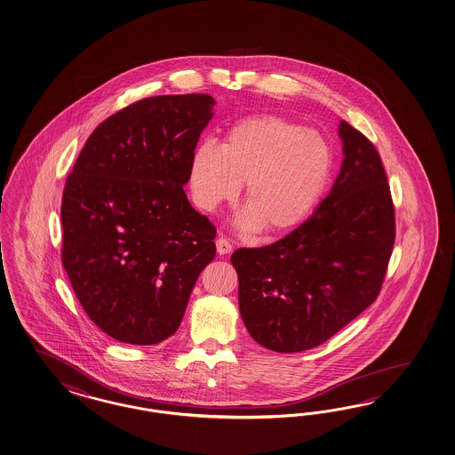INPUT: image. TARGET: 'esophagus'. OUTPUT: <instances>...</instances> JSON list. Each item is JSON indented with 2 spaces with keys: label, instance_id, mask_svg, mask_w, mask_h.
I'll list each match as a JSON object with an SVG mask.
<instances>
[{
  "label": "esophagus",
  "instance_id": "34e87169",
  "mask_svg": "<svg viewBox=\"0 0 455 455\" xmlns=\"http://www.w3.org/2000/svg\"><path fill=\"white\" fill-rule=\"evenodd\" d=\"M215 244H217V251H219V255H228V253L232 251V243H230L225 236H219Z\"/></svg>",
  "mask_w": 455,
  "mask_h": 455
}]
</instances>
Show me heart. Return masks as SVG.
<instances>
[{
    "label": "heart",
    "mask_w": 455,
    "mask_h": 455,
    "mask_svg": "<svg viewBox=\"0 0 455 455\" xmlns=\"http://www.w3.org/2000/svg\"><path fill=\"white\" fill-rule=\"evenodd\" d=\"M332 167L327 141L279 115H253L232 124L220 146L200 143L190 157L188 186L196 204L213 211L238 196L240 225L269 235L302 222L321 197Z\"/></svg>",
    "instance_id": "heart-1"
}]
</instances>
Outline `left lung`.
Masks as SVG:
<instances>
[{
  "mask_svg": "<svg viewBox=\"0 0 455 455\" xmlns=\"http://www.w3.org/2000/svg\"><path fill=\"white\" fill-rule=\"evenodd\" d=\"M344 163L329 196L275 243L240 248V314L267 350L296 354L327 342L377 300L395 244V205L377 148L347 122Z\"/></svg>",
  "mask_w": 455,
  "mask_h": 455,
  "instance_id": "1",
  "label": "left lung"
}]
</instances>
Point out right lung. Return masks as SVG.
I'll return each mask as SVG.
<instances>
[{"mask_svg":"<svg viewBox=\"0 0 455 455\" xmlns=\"http://www.w3.org/2000/svg\"><path fill=\"white\" fill-rule=\"evenodd\" d=\"M215 100L205 93L134 101L100 123L62 194V265L92 322L123 344L176 332L215 227L184 184Z\"/></svg>","mask_w":455,"mask_h":455,"instance_id":"obj_1","label":"right lung"}]
</instances>
